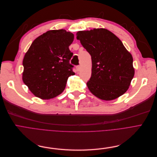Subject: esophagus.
<instances>
[{
	"mask_svg": "<svg viewBox=\"0 0 157 157\" xmlns=\"http://www.w3.org/2000/svg\"><path fill=\"white\" fill-rule=\"evenodd\" d=\"M76 69H77V71H80V69H81V66H77L76 67Z\"/></svg>",
	"mask_w": 157,
	"mask_h": 157,
	"instance_id": "esophagus-1",
	"label": "esophagus"
}]
</instances>
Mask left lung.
I'll return each mask as SVG.
<instances>
[{
  "label": "left lung",
  "instance_id": "8db88e82",
  "mask_svg": "<svg viewBox=\"0 0 157 157\" xmlns=\"http://www.w3.org/2000/svg\"><path fill=\"white\" fill-rule=\"evenodd\" d=\"M77 38L91 56L90 92L103 100H113L128 90L135 74L133 57L117 37L106 29L77 33Z\"/></svg>",
  "mask_w": 157,
  "mask_h": 157
}]
</instances>
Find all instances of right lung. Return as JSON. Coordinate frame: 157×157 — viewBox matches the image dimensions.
Returning <instances> with one entry per match:
<instances>
[{"label":"right lung","mask_w":157,"mask_h":157,"mask_svg":"<svg viewBox=\"0 0 157 157\" xmlns=\"http://www.w3.org/2000/svg\"><path fill=\"white\" fill-rule=\"evenodd\" d=\"M74 34L64 29L50 30L34 40L23 59L22 80L31 92L42 100L54 98L64 90L73 75L69 47Z\"/></svg>","instance_id":"right-lung-1"}]
</instances>
